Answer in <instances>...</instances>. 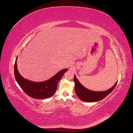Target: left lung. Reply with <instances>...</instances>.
Wrapping results in <instances>:
<instances>
[{
  "mask_svg": "<svg viewBox=\"0 0 133 133\" xmlns=\"http://www.w3.org/2000/svg\"><path fill=\"white\" fill-rule=\"evenodd\" d=\"M74 81L75 83V93L78 98L83 102H95L100 101L109 94L114 90L117 82L110 89L103 91H91L87 89L79 82L76 76H74Z\"/></svg>",
  "mask_w": 133,
  "mask_h": 133,
  "instance_id": "left-lung-1",
  "label": "left lung"
}]
</instances>
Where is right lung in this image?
<instances>
[{
  "label": "right lung",
  "instance_id": "add662e5",
  "mask_svg": "<svg viewBox=\"0 0 133 133\" xmlns=\"http://www.w3.org/2000/svg\"><path fill=\"white\" fill-rule=\"evenodd\" d=\"M17 57L14 65V75L16 81L28 96L34 99H47L53 96L57 90L59 81L63 74L68 70V69H64L46 81L35 82L24 78L20 74L17 68Z\"/></svg>",
  "mask_w": 133,
  "mask_h": 133
}]
</instances>
